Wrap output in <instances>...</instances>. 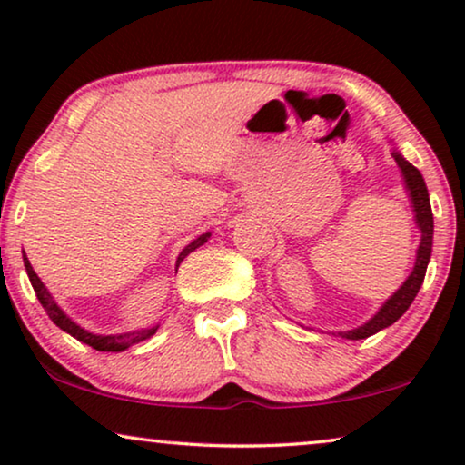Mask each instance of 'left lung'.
<instances>
[{"label":"left lung","instance_id":"1","mask_svg":"<svg viewBox=\"0 0 465 465\" xmlns=\"http://www.w3.org/2000/svg\"><path fill=\"white\" fill-rule=\"evenodd\" d=\"M393 158H396L400 171H402L406 190H409V196L412 201V212H415V222L421 231V243H419L415 266H412L411 275L406 282L400 285V290L393 292V294L387 298L377 313H374L371 320L361 326L347 330V332H339V336L349 341H360L368 339V336L377 334L379 330L391 326L393 322H398L400 317L406 313V309L411 307L412 301H415L419 288H421L425 271H428V262L431 256V239H434V215H431V205H430V194L428 186H425L423 175L419 173L417 167H412L409 161H404V156L400 152H393Z\"/></svg>","mask_w":465,"mask_h":465}]
</instances>
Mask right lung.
Listing matches in <instances>:
<instances>
[{
	"label": "right lung",
	"instance_id": "1",
	"mask_svg": "<svg viewBox=\"0 0 465 465\" xmlns=\"http://www.w3.org/2000/svg\"><path fill=\"white\" fill-rule=\"evenodd\" d=\"M209 237H212V232H205V234H201V237H196V239L193 241V243L183 247L180 256H177V266H180L182 260L186 258L190 252H194L196 247H201L203 243H207ZM23 262H25V269H27L29 282H31V285H34V290H35L37 301L42 302V307H44V311H46V313H48L50 320H53V322L56 323V326H59V328L63 330V332L72 334L74 339H78L80 342H84V345L97 349V351H124V349H129L131 345H137V342L148 341L152 334H156L158 326H156V328H150V330H135V332L107 334V336H105V334H93V332H88V330L80 328L78 323L69 320V317L65 315V311H63V309L59 307V304L54 302L53 294H50V292L46 290V285L42 283V279L35 275L34 266H31L27 256H25V252H23Z\"/></svg>",
	"mask_w": 465,
	"mask_h": 465
}]
</instances>
